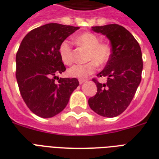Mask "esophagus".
<instances>
[{"label":"esophagus","instance_id":"34e87169","mask_svg":"<svg viewBox=\"0 0 159 159\" xmlns=\"http://www.w3.org/2000/svg\"><path fill=\"white\" fill-rule=\"evenodd\" d=\"M78 81H79L80 84H82L83 82H85V81H86V79H79V80H78Z\"/></svg>","mask_w":159,"mask_h":159}]
</instances>
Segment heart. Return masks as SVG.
I'll use <instances>...</instances> for the list:
<instances>
[{
  "instance_id": "obj_1",
  "label": "heart",
  "mask_w": 159,
  "mask_h": 159,
  "mask_svg": "<svg viewBox=\"0 0 159 159\" xmlns=\"http://www.w3.org/2000/svg\"><path fill=\"white\" fill-rule=\"evenodd\" d=\"M76 42L88 49L86 60L89 62L73 66L68 70V74L73 78L84 79L95 72L97 65L104 66L108 62L111 54V48L106 43L100 42L99 37L92 32L82 33L77 37ZM58 54L64 64L70 66L73 63V46L70 39H65L60 43Z\"/></svg>"
}]
</instances>
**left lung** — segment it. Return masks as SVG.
<instances>
[{
	"mask_svg": "<svg viewBox=\"0 0 159 159\" xmlns=\"http://www.w3.org/2000/svg\"><path fill=\"white\" fill-rule=\"evenodd\" d=\"M92 30L108 37L111 54L105 68L97 75L107 77V82L101 84L93 78L97 92L89 99V105L98 115L115 117L128 108L141 81V48L134 36L119 24L92 27Z\"/></svg>",
	"mask_w": 159,
	"mask_h": 159,
	"instance_id": "1",
	"label": "left lung"
}]
</instances>
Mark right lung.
Returning <instances> with one entry per match:
<instances>
[{
  "label": "right lung",
  "mask_w": 159,
  "mask_h": 159,
  "mask_svg": "<svg viewBox=\"0 0 159 159\" xmlns=\"http://www.w3.org/2000/svg\"><path fill=\"white\" fill-rule=\"evenodd\" d=\"M78 28L45 24L28 32L20 45L16 56L17 83L28 108L38 116L50 118L61 112L79 85L75 78L57 77L66 70L58 54L60 43Z\"/></svg>",
  "instance_id": "1"
}]
</instances>
